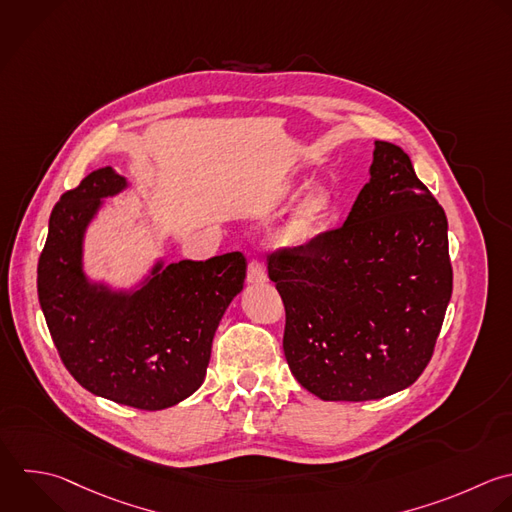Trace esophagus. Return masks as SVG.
<instances>
[{
    "mask_svg": "<svg viewBox=\"0 0 512 512\" xmlns=\"http://www.w3.org/2000/svg\"><path fill=\"white\" fill-rule=\"evenodd\" d=\"M266 280H268V276H266L264 266H262L258 260H252V262L248 264L246 282H248V284H264Z\"/></svg>",
    "mask_w": 512,
    "mask_h": 512,
    "instance_id": "esophagus-1",
    "label": "esophagus"
}]
</instances>
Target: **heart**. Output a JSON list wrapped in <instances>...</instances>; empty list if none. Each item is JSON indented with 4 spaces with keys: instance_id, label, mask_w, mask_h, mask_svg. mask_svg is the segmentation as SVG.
Instances as JSON below:
<instances>
[{
    "instance_id": "1",
    "label": "heart",
    "mask_w": 512,
    "mask_h": 512,
    "mask_svg": "<svg viewBox=\"0 0 512 512\" xmlns=\"http://www.w3.org/2000/svg\"><path fill=\"white\" fill-rule=\"evenodd\" d=\"M304 190V182L288 180L278 192L276 200L280 204H288ZM336 210V196L324 184H312L296 204L290 208L288 216L280 222V226L272 234V246L280 252H300L308 248L322 228L330 222Z\"/></svg>"
}]
</instances>
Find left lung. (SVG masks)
I'll use <instances>...</instances> for the list:
<instances>
[{
	"label": "left lung",
	"instance_id": "1",
	"mask_svg": "<svg viewBox=\"0 0 512 512\" xmlns=\"http://www.w3.org/2000/svg\"><path fill=\"white\" fill-rule=\"evenodd\" d=\"M372 156L342 228L268 262L286 308L284 356L322 400L408 388L432 356L452 294L444 210L404 150L378 140Z\"/></svg>",
	"mask_w": 512,
	"mask_h": 512
}]
</instances>
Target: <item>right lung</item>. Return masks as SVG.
<instances>
[{
	"mask_svg": "<svg viewBox=\"0 0 512 512\" xmlns=\"http://www.w3.org/2000/svg\"><path fill=\"white\" fill-rule=\"evenodd\" d=\"M128 188L108 166L60 198L38 264V296L66 368L86 390L162 410L202 386L218 324L244 288L246 260L240 252L172 264L158 256L132 286L92 278L88 230L106 198Z\"/></svg>",
	"mask_w": 512,
	"mask_h": 512,
	"instance_id": "1",
	"label": "right lung"
}]
</instances>
